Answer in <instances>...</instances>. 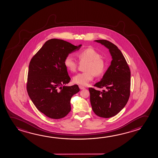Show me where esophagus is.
Masks as SVG:
<instances>
[{"mask_svg":"<svg viewBox=\"0 0 158 158\" xmlns=\"http://www.w3.org/2000/svg\"><path fill=\"white\" fill-rule=\"evenodd\" d=\"M79 88H80V89H85V88L84 87H83V86H81V85H79Z\"/></svg>","mask_w":158,"mask_h":158,"instance_id":"esophagus-1","label":"esophagus"}]
</instances>
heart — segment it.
<instances>
[{"label":"heart","instance_id":"heart-1","mask_svg":"<svg viewBox=\"0 0 158 158\" xmlns=\"http://www.w3.org/2000/svg\"><path fill=\"white\" fill-rule=\"evenodd\" d=\"M81 63H85L84 68L85 72L79 73L73 77V82L82 85H87L93 80L94 75L99 76L105 71L106 63L100 54L93 48H87L76 54ZM65 68L71 72L76 70L77 63L71 55H68L64 61Z\"/></svg>","mask_w":158,"mask_h":158}]
</instances>
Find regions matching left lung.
<instances>
[{"instance_id":"left-lung-1","label":"left lung","mask_w":158,"mask_h":158,"mask_svg":"<svg viewBox=\"0 0 158 158\" xmlns=\"http://www.w3.org/2000/svg\"><path fill=\"white\" fill-rule=\"evenodd\" d=\"M107 48L112 60L103 77L89 88L90 102L94 113L104 118H111L125 106L130 94L131 72L125 58L117 46L106 40H95Z\"/></svg>"}]
</instances>
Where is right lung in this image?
Instances as JSON below:
<instances>
[{
    "label": "right lung",
    "instance_id": "1",
    "mask_svg": "<svg viewBox=\"0 0 158 158\" xmlns=\"http://www.w3.org/2000/svg\"><path fill=\"white\" fill-rule=\"evenodd\" d=\"M65 40L51 39L31 60L27 90L35 107L48 118L59 119L71 111L70 100L80 91L77 85L68 86L71 78L64 64L66 56L79 50Z\"/></svg>",
    "mask_w": 158,
    "mask_h": 158
}]
</instances>
